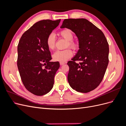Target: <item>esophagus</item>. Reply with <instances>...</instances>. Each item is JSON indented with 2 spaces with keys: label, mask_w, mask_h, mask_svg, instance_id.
Instances as JSON below:
<instances>
[{
  "label": "esophagus",
  "mask_w": 126,
  "mask_h": 126,
  "mask_svg": "<svg viewBox=\"0 0 126 126\" xmlns=\"http://www.w3.org/2000/svg\"><path fill=\"white\" fill-rule=\"evenodd\" d=\"M64 64V63H63V62H60V64L61 66L63 65V64Z\"/></svg>",
  "instance_id": "34e87169"
}]
</instances>
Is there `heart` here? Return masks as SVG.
I'll return each instance as SVG.
<instances>
[{"label": "heart", "mask_w": 126, "mask_h": 126, "mask_svg": "<svg viewBox=\"0 0 126 126\" xmlns=\"http://www.w3.org/2000/svg\"><path fill=\"white\" fill-rule=\"evenodd\" d=\"M59 35L63 38L68 40L66 47H70L73 49L78 48V44L72 40L74 34L70 29H64L59 32ZM46 44L50 50H52L55 47L56 37L54 33H51L48 36L46 39ZM73 55V52L70 49L63 50H57L52 55V58L55 61L59 62H64L69 59Z\"/></svg>", "instance_id": "obj_1"}]
</instances>
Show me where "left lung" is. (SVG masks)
<instances>
[{"label": "left lung", "mask_w": 126, "mask_h": 126, "mask_svg": "<svg viewBox=\"0 0 126 126\" xmlns=\"http://www.w3.org/2000/svg\"><path fill=\"white\" fill-rule=\"evenodd\" d=\"M61 28L77 36L79 49L69 61L68 81L72 89L87 93L96 89L104 77L109 63V45L104 33L84 18L66 19ZM76 61H80L77 63Z\"/></svg>", "instance_id": "8db88e82"}]
</instances>
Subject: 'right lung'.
<instances>
[{"label":"right lung","instance_id":"right-lung-1","mask_svg":"<svg viewBox=\"0 0 126 126\" xmlns=\"http://www.w3.org/2000/svg\"><path fill=\"white\" fill-rule=\"evenodd\" d=\"M60 19L38 21L22 35L17 47V66L22 83L29 92L43 96L52 88L59 69L58 62H51L46 39Z\"/></svg>","mask_w":126,"mask_h":126}]
</instances>
